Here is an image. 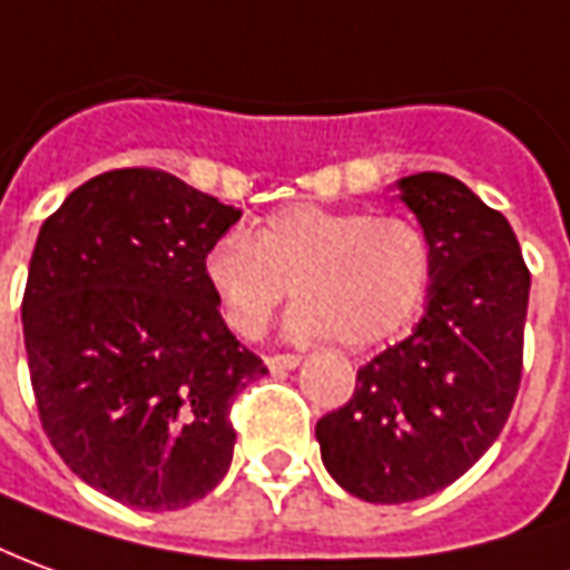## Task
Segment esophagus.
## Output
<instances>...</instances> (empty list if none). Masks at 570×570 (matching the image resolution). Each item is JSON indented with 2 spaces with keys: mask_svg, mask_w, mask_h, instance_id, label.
<instances>
[{
  "mask_svg": "<svg viewBox=\"0 0 570 570\" xmlns=\"http://www.w3.org/2000/svg\"><path fill=\"white\" fill-rule=\"evenodd\" d=\"M298 364H302L298 354H272V357H265V367L274 370V373H281V370H296Z\"/></svg>",
  "mask_w": 570,
  "mask_h": 570,
  "instance_id": "1",
  "label": "esophagus"
}]
</instances>
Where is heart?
<instances>
[{
  "mask_svg": "<svg viewBox=\"0 0 570 570\" xmlns=\"http://www.w3.org/2000/svg\"><path fill=\"white\" fill-rule=\"evenodd\" d=\"M432 249L410 218L289 206L249 237L225 234L203 256V281L234 333L258 336L286 289L293 336L373 345L395 336L423 305Z\"/></svg>",
  "mask_w": 570,
  "mask_h": 570,
  "instance_id": "1",
  "label": "heart"
}]
</instances>
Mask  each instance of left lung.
<instances>
[{
  "mask_svg": "<svg viewBox=\"0 0 570 570\" xmlns=\"http://www.w3.org/2000/svg\"><path fill=\"white\" fill-rule=\"evenodd\" d=\"M395 188L432 249L423 317L314 429L326 472L367 503L444 491L497 441L519 395L531 293L512 225L460 178L420 173Z\"/></svg>",
  "mask_w": 570,
  "mask_h": 570,
  "instance_id": "8db88e82",
  "label": "left lung"
}]
</instances>
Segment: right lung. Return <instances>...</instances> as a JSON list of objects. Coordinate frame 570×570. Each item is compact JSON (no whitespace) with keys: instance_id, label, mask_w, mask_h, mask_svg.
<instances>
[{"instance_id":"1","label":"right lung","mask_w":570,"mask_h":570,"mask_svg":"<svg viewBox=\"0 0 570 570\" xmlns=\"http://www.w3.org/2000/svg\"><path fill=\"white\" fill-rule=\"evenodd\" d=\"M240 216L160 169H114L39 228L21 308L39 420L126 507L173 512L213 491L237 441L230 401L268 373L203 281Z\"/></svg>"}]
</instances>
